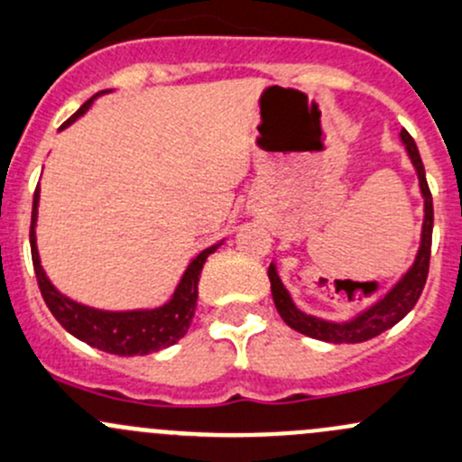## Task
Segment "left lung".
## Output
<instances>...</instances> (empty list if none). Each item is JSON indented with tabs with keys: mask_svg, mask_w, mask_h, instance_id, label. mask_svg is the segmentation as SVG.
Returning <instances> with one entry per match:
<instances>
[{
	"mask_svg": "<svg viewBox=\"0 0 462 462\" xmlns=\"http://www.w3.org/2000/svg\"><path fill=\"white\" fill-rule=\"evenodd\" d=\"M402 143H405L407 152H410L411 163H414L416 172H419L420 181V192L425 197V221H423V239H420L419 254H416L414 265L407 270V274L394 285L390 294L383 296L376 305H372L367 312L358 314L356 319L349 320V323H329V320L310 317V314L296 310V305L290 299L288 290L281 283L279 274H276L274 265H270L268 276H270V288H272V299H274L276 310H279L281 319L296 329V332L305 334V337L319 338L325 343H363L370 341V338L378 337L385 329L394 328L401 319L407 317L411 308L416 305V300L420 299L427 281V272H430V256H431V230H434V206H431V192L427 186L425 179V166L423 159H420L416 142L411 139V134L407 130L401 133Z\"/></svg>",
	"mask_w": 462,
	"mask_h": 462,
	"instance_id": "obj_1",
	"label": "left lung"
}]
</instances>
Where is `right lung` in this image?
<instances>
[{
  "mask_svg": "<svg viewBox=\"0 0 462 462\" xmlns=\"http://www.w3.org/2000/svg\"><path fill=\"white\" fill-rule=\"evenodd\" d=\"M101 95V92H99ZM97 97V95H95ZM92 97V99H95ZM92 99L86 101L70 119L61 124V128L70 125L72 121L79 119L86 110L90 108ZM37 203H39V186L32 197V217H31V254L32 268H35L37 285L42 290L43 300L52 317L61 323L66 332L77 337L79 341L101 349V352L116 354V356H143V354L159 352V349L174 346L179 338L186 337L190 328L194 308H197L199 296V276H201L203 263L208 256L217 250L218 245H210L192 259L183 274L181 283L174 290L172 299L163 308L157 310H137V312H101V310L86 308V305L75 303L66 299L64 294L57 292L52 283L48 281L46 272L42 270L35 244V221H37Z\"/></svg>",
  "mask_w": 462,
  "mask_h": 462,
  "instance_id": "1",
  "label": "right lung"
}]
</instances>
